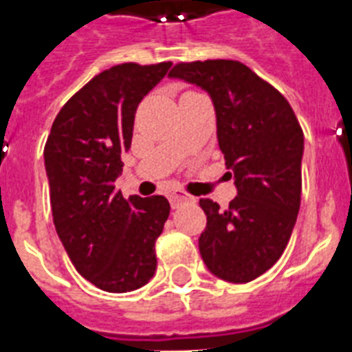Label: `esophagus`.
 I'll list each match as a JSON object with an SVG mask.
<instances>
[{
    "instance_id": "obj_1",
    "label": "esophagus",
    "mask_w": 352,
    "mask_h": 352,
    "mask_svg": "<svg viewBox=\"0 0 352 352\" xmlns=\"http://www.w3.org/2000/svg\"><path fill=\"white\" fill-rule=\"evenodd\" d=\"M188 201H191V197L188 195V193H184L182 190H171L170 191V202L173 208L184 204V202H188Z\"/></svg>"
}]
</instances>
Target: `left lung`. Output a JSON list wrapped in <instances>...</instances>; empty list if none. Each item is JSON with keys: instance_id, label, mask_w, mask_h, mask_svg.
<instances>
[{"instance_id": "8db88e82", "label": "left lung", "mask_w": 352, "mask_h": 352, "mask_svg": "<svg viewBox=\"0 0 352 352\" xmlns=\"http://www.w3.org/2000/svg\"><path fill=\"white\" fill-rule=\"evenodd\" d=\"M170 77L210 94L219 146L236 186L228 210L199 202L208 219L201 256L219 278L251 282L275 265L295 228L304 155L298 119L276 88L239 61L179 63Z\"/></svg>"}]
</instances>
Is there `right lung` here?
Wrapping results in <instances>:
<instances>
[{"label":"right lung","mask_w":352,"mask_h":352,"mask_svg":"<svg viewBox=\"0 0 352 352\" xmlns=\"http://www.w3.org/2000/svg\"><path fill=\"white\" fill-rule=\"evenodd\" d=\"M171 63H122L88 81L59 110L45 144L54 226L72 264L108 293L155 275V241L170 215L162 195L124 199L116 190L135 110Z\"/></svg>","instance_id":"add662e5"}]
</instances>
